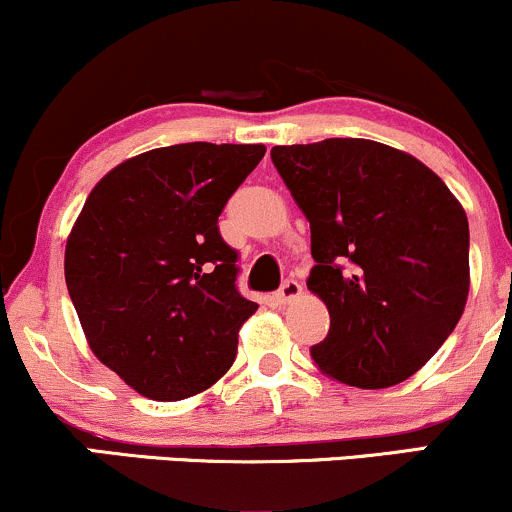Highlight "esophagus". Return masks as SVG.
Segmentation results:
<instances>
[{
	"label": "esophagus",
	"mask_w": 512,
	"mask_h": 512,
	"mask_svg": "<svg viewBox=\"0 0 512 512\" xmlns=\"http://www.w3.org/2000/svg\"><path fill=\"white\" fill-rule=\"evenodd\" d=\"M301 291H303L301 281L286 279L284 284H281V289L276 291V301H279V303H291V301H296L298 296H301Z\"/></svg>",
	"instance_id": "34e87169"
}]
</instances>
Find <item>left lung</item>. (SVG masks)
<instances>
[{
    "label": "left lung",
    "instance_id": "obj_1",
    "mask_svg": "<svg viewBox=\"0 0 512 512\" xmlns=\"http://www.w3.org/2000/svg\"><path fill=\"white\" fill-rule=\"evenodd\" d=\"M272 161L310 221L308 289L330 310L315 366L363 390L407 380L467 303L460 202L424 163L370 139L274 146Z\"/></svg>",
    "mask_w": 512,
    "mask_h": 512
}]
</instances>
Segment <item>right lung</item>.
Returning <instances> with one entry per match:
<instances>
[{
	"mask_svg": "<svg viewBox=\"0 0 512 512\" xmlns=\"http://www.w3.org/2000/svg\"><path fill=\"white\" fill-rule=\"evenodd\" d=\"M262 144H175L110 170L64 250L69 298L98 361L139 395L178 402L236 361L257 310L240 296L238 250L219 233Z\"/></svg>",
	"mask_w": 512,
	"mask_h": 512,
	"instance_id": "obj_1",
	"label": "right lung"
}]
</instances>
